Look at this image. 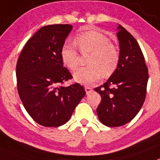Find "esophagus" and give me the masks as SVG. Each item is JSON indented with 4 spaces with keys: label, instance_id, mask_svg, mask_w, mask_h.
<instances>
[{
    "label": "esophagus",
    "instance_id": "obj_1",
    "mask_svg": "<svg viewBox=\"0 0 160 160\" xmlns=\"http://www.w3.org/2000/svg\"><path fill=\"white\" fill-rule=\"evenodd\" d=\"M84 89H85V92H86V93H87V94L90 93L92 91V88H90V87H88V86H85V87H84Z\"/></svg>",
    "mask_w": 160,
    "mask_h": 160
}]
</instances>
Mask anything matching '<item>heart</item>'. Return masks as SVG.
Instances as JSON below:
<instances>
[{"instance_id":"1","label":"heart","mask_w":160,"mask_h":160,"mask_svg":"<svg viewBox=\"0 0 160 160\" xmlns=\"http://www.w3.org/2000/svg\"><path fill=\"white\" fill-rule=\"evenodd\" d=\"M75 42L82 54L90 52L86 66L77 70L74 74L77 82L91 84L103 77H110L119 65V51L110 39L96 30L86 31L78 34ZM60 57L64 65L76 70L80 65V53L76 46L66 42L61 48Z\"/></svg>"}]
</instances>
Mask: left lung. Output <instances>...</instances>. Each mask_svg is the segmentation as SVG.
<instances>
[{"label": "left lung", "instance_id": "obj_1", "mask_svg": "<svg viewBox=\"0 0 160 160\" xmlns=\"http://www.w3.org/2000/svg\"><path fill=\"white\" fill-rule=\"evenodd\" d=\"M119 62L103 85L95 91L101 96L98 117L108 127L129 123L138 114L146 98L148 69L139 44L133 36L119 25Z\"/></svg>", "mask_w": 160, "mask_h": 160}]
</instances>
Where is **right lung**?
<instances>
[{"instance_id": "add662e5", "label": "right lung", "mask_w": 160, "mask_h": 160, "mask_svg": "<svg viewBox=\"0 0 160 160\" xmlns=\"http://www.w3.org/2000/svg\"><path fill=\"white\" fill-rule=\"evenodd\" d=\"M72 28L67 24L42 27L27 41L17 60L18 94L29 116L42 126L67 123L85 95L78 83L61 86L72 78L60 57Z\"/></svg>"}]
</instances>
